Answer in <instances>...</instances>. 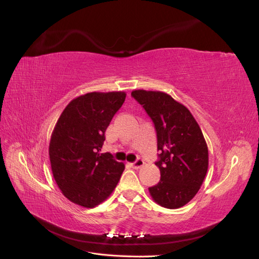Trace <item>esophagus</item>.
Listing matches in <instances>:
<instances>
[{
  "label": "esophagus",
  "instance_id": "obj_1",
  "mask_svg": "<svg viewBox=\"0 0 259 259\" xmlns=\"http://www.w3.org/2000/svg\"><path fill=\"white\" fill-rule=\"evenodd\" d=\"M144 164H145L144 160H142V159H138V160H136L135 162H132V163H130V165H131V167H133V168L138 169V168H140L142 166H144Z\"/></svg>",
  "mask_w": 259,
  "mask_h": 259
}]
</instances>
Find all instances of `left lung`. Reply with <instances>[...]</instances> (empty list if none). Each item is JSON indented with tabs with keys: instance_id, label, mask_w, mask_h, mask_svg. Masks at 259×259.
I'll return each mask as SVG.
<instances>
[{
	"instance_id": "1",
	"label": "left lung",
	"mask_w": 259,
	"mask_h": 259,
	"mask_svg": "<svg viewBox=\"0 0 259 259\" xmlns=\"http://www.w3.org/2000/svg\"><path fill=\"white\" fill-rule=\"evenodd\" d=\"M132 96L151 117L156 131L160 182L149 188L154 202L179 208L198 193L208 167V149L191 112L168 94L135 90Z\"/></svg>"
}]
</instances>
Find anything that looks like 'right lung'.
<instances>
[{"label": "right lung", "instance_id": "1", "mask_svg": "<svg viewBox=\"0 0 259 259\" xmlns=\"http://www.w3.org/2000/svg\"><path fill=\"white\" fill-rule=\"evenodd\" d=\"M124 92H93L70 101L50 142L53 176L62 194L92 208L112 193L125 168L111 153H99L105 132L122 107Z\"/></svg>", "mask_w": 259, "mask_h": 259}]
</instances>
